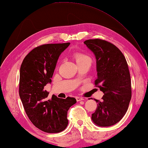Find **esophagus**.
Returning <instances> with one entry per match:
<instances>
[{"label":"esophagus","mask_w":148,"mask_h":148,"mask_svg":"<svg viewBox=\"0 0 148 148\" xmlns=\"http://www.w3.org/2000/svg\"><path fill=\"white\" fill-rule=\"evenodd\" d=\"M76 99L77 101H81L84 100V98H82L81 97H76Z\"/></svg>","instance_id":"34e87169"}]
</instances>
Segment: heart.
<instances>
[{"mask_svg":"<svg viewBox=\"0 0 148 148\" xmlns=\"http://www.w3.org/2000/svg\"><path fill=\"white\" fill-rule=\"evenodd\" d=\"M74 58L75 59L76 62L86 60H89L92 62L91 58L88 55H87V54L83 53H77L74 55Z\"/></svg>","mask_w":148,"mask_h":148,"instance_id":"obj_1","label":"heart"}]
</instances>
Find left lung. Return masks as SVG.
<instances>
[{"mask_svg": "<svg viewBox=\"0 0 148 148\" xmlns=\"http://www.w3.org/2000/svg\"><path fill=\"white\" fill-rule=\"evenodd\" d=\"M84 43L95 56L97 78L95 84L104 93L101 101L94 99L97 107L92 120L97 126L115 125L125 114L131 99L127 63L112 43L100 39L88 40Z\"/></svg>", "mask_w": 148, "mask_h": 148, "instance_id": "obj_1", "label": "left lung"}]
</instances>
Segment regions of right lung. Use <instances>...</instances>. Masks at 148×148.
<instances>
[{
	"label": "right lung",
	"instance_id": "obj_1",
	"mask_svg": "<svg viewBox=\"0 0 148 148\" xmlns=\"http://www.w3.org/2000/svg\"><path fill=\"white\" fill-rule=\"evenodd\" d=\"M70 43L45 44L32 49L20 68L19 96L25 110L34 125L45 133H57L68 124L67 111L75 104V98L60 99L44 90L51 78L61 53Z\"/></svg>",
	"mask_w": 148,
	"mask_h": 148
}]
</instances>
